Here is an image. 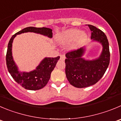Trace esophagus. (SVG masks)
<instances>
[{"label": "esophagus", "mask_w": 121, "mask_h": 121, "mask_svg": "<svg viewBox=\"0 0 121 121\" xmlns=\"http://www.w3.org/2000/svg\"><path fill=\"white\" fill-rule=\"evenodd\" d=\"M66 57H65V55H60V59L61 60H64L65 59Z\"/></svg>", "instance_id": "esophagus-1"}]
</instances>
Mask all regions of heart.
Here are the masks:
<instances>
[{"mask_svg":"<svg viewBox=\"0 0 121 121\" xmlns=\"http://www.w3.org/2000/svg\"><path fill=\"white\" fill-rule=\"evenodd\" d=\"M87 38V34L85 32H80L77 29H69L57 35L56 39L59 43L63 44H68L74 41L72 48H76L84 42Z\"/></svg>","mask_w":121,"mask_h":121,"instance_id":"obj_1","label":"heart"}]
</instances>
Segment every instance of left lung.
<instances>
[{
  "instance_id": "obj_1",
  "label": "left lung",
  "mask_w": 121,
  "mask_h": 121,
  "mask_svg": "<svg viewBox=\"0 0 121 121\" xmlns=\"http://www.w3.org/2000/svg\"><path fill=\"white\" fill-rule=\"evenodd\" d=\"M91 31V39L103 46V50L98 59L87 60L82 58L85 49L80 48L66 53L65 73L72 86L84 88L95 84L105 73L110 62L109 42L106 35L99 28L88 25Z\"/></svg>"
}]
</instances>
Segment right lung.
Listing matches in <instances>:
<instances>
[{"mask_svg": "<svg viewBox=\"0 0 121 121\" xmlns=\"http://www.w3.org/2000/svg\"><path fill=\"white\" fill-rule=\"evenodd\" d=\"M33 32L38 34L52 37V30L42 27L37 28L28 27L12 35L8 46L6 61L8 70L15 81L24 88L30 90H37L43 88L48 84L50 78L51 72L55 68L60 56L56 57H46L41 62L35 70L30 72H20L15 64L12 55V46L13 40L17 34L21 33Z\"/></svg>", "mask_w": 121, "mask_h": 121, "instance_id": "add662e5", "label": "right lung"}]
</instances>
